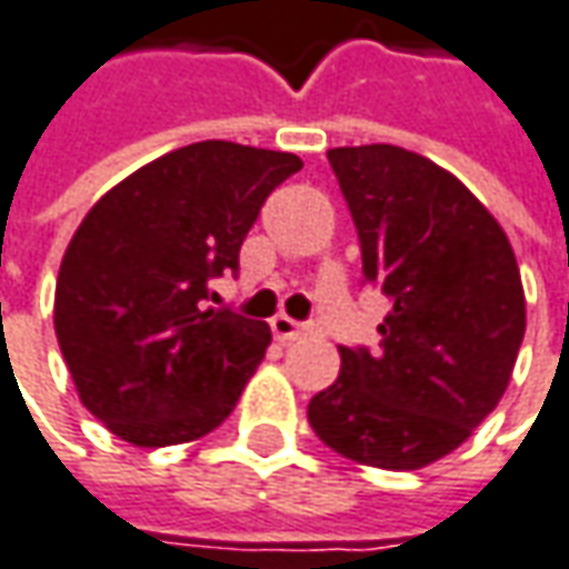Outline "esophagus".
<instances>
[{"instance_id":"obj_1","label":"esophagus","mask_w":569,"mask_h":569,"mask_svg":"<svg viewBox=\"0 0 569 569\" xmlns=\"http://www.w3.org/2000/svg\"><path fill=\"white\" fill-rule=\"evenodd\" d=\"M270 331H273V337H277L280 343H289V340H299L302 333H309V325H302V321H296V318H289V315H277V318L270 321Z\"/></svg>"}]
</instances>
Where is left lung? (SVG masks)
<instances>
[{"label":"left lung","instance_id":"left-lung-1","mask_svg":"<svg viewBox=\"0 0 569 569\" xmlns=\"http://www.w3.org/2000/svg\"><path fill=\"white\" fill-rule=\"evenodd\" d=\"M328 161L362 251V286L391 311L379 347H340V376L309 401L315 436L350 461L413 471L458 449L507 391L526 333L516 254L481 200L401 146H343Z\"/></svg>","mask_w":569,"mask_h":569}]
</instances>
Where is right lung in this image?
Returning a JSON list of instances; mask_svg holds the SVG:
<instances>
[{
  "label": "right lung",
  "mask_w": 569,
  "mask_h": 569,
  "mask_svg": "<svg viewBox=\"0 0 569 569\" xmlns=\"http://www.w3.org/2000/svg\"><path fill=\"white\" fill-rule=\"evenodd\" d=\"M302 168L292 152L193 142L108 190L69 241L53 325L79 398L133 446L212 432L254 376L270 328L207 309L238 273L263 200Z\"/></svg>",
  "instance_id": "add662e5"
}]
</instances>
